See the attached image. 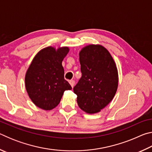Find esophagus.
Masks as SVG:
<instances>
[{
	"label": "esophagus",
	"instance_id": "1",
	"mask_svg": "<svg viewBox=\"0 0 152 152\" xmlns=\"http://www.w3.org/2000/svg\"><path fill=\"white\" fill-rule=\"evenodd\" d=\"M70 84L71 86L72 87V88H73L74 86V84H75V81L73 80H70Z\"/></svg>",
	"mask_w": 152,
	"mask_h": 152
}]
</instances>
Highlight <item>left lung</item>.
<instances>
[{"label": "left lung", "instance_id": "8db88e82", "mask_svg": "<svg viewBox=\"0 0 152 152\" xmlns=\"http://www.w3.org/2000/svg\"><path fill=\"white\" fill-rule=\"evenodd\" d=\"M82 77L74 87L78 107L94 114L109 104L116 94L119 82L117 68L107 48L90 44L79 52Z\"/></svg>", "mask_w": 152, "mask_h": 152}]
</instances>
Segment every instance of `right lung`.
Masks as SVG:
<instances>
[{"label":"right lung","instance_id":"right-lung-1","mask_svg":"<svg viewBox=\"0 0 152 152\" xmlns=\"http://www.w3.org/2000/svg\"><path fill=\"white\" fill-rule=\"evenodd\" d=\"M70 48L49 46L33 58L25 74V88L35 106L50 110L60 103L65 91L72 87L64 79L62 61Z\"/></svg>","mask_w":152,"mask_h":152}]
</instances>
